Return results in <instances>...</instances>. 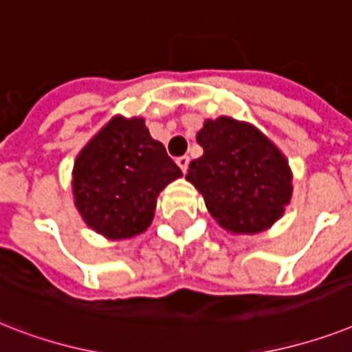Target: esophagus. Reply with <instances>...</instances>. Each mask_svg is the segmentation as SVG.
I'll return each instance as SVG.
<instances>
[{
	"label": "esophagus",
	"instance_id": "esophagus-1",
	"mask_svg": "<svg viewBox=\"0 0 352 352\" xmlns=\"http://www.w3.org/2000/svg\"><path fill=\"white\" fill-rule=\"evenodd\" d=\"M177 164H179V168L182 170V173H186V171H188V166H190V157H179V159H177Z\"/></svg>",
	"mask_w": 352,
	"mask_h": 352
}]
</instances>
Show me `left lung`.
<instances>
[{
    "instance_id": "left-lung-1",
    "label": "left lung",
    "mask_w": 352,
    "mask_h": 352,
    "mask_svg": "<svg viewBox=\"0 0 352 352\" xmlns=\"http://www.w3.org/2000/svg\"><path fill=\"white\" fill-rule=\"evenodd\" d=\"M204 153L191 161L186 181L204 197L206 208L231 233H258L284 215L293 186L284 153L250 122L208 119L197 133Z\"/></svg>"
}]
</instances>
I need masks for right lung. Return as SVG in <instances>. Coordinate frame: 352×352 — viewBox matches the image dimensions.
<instances>
[{
  "instance_id": "obj_1",
  "label": "right lung",
  "mask_w": 352,
  "mask_h": 352,
  "mask_svg": "<svg viewBox=\"0 0 352 352\" xmlns=\"http://www.w3.org/2000/svg\"><path fill=\"white\" fill-rule=\"evenodd\" d=\"M72 175L82 221L110 241H121L148 230L157 197L182 171L162 142L151 139L144 119L116 116L79 151Z\"/></svg>"
}]
</instances>
